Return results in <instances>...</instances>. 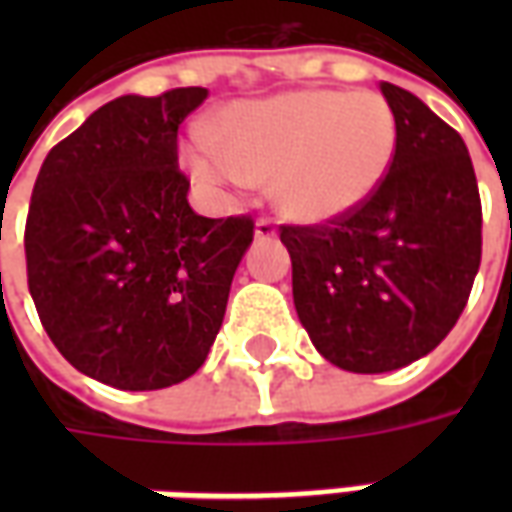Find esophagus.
<instances>
[{
	"instance_id": "esophagus-1",
	"label": "esophagus",
	"mask_w": 512,
	"mask_h": 512,
	"mask_svg": "<svg viewBox=\"0 0 512 512\" xmlns=\"http://www.w3.org/2000/svg\"><path fill=\"white\" fill-rule=\"evenodd\" d=\"M255 235L260 238V241L274 238V235H277V222H274V219H268V216H260L255 224Z\"/></svg>"
}]
</instances>
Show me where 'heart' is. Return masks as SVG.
<instances>
[{"mask_svg":"<svg viewBox=\"0 0 512 512\" xmlns=\"http://www.w3.org/2000/svg\"><path fill=\"white\" fill-rule=\"evenodd\" d=\"M397 117L373 90H293L233 104L219 142L197 136L191 175L211 186L274 180V202L299 222L321 224L362 208L395 161Z\"/></svg>","mask_w":512,"mask_h":512,"instance_id":"obj_1","label":"heart"}]
</instances>
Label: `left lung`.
<instances>
[{
	"label": "left lung",
	"mask_w": 512,
	"mask_h": 512,
	"mask_svg": "<svg viewBox=\"0 0 512 512\" xmlns=\"http://www.w3.org/2000/svg\"><path fill=\"white\" fill-rule=\"evenodd\" d=\"M381 93L397 150L376 194L332 222L279 227L301 326L348 373H389L430 354L461 318L483 255L461 134L403 87L381 82Z\"/></svg>",
	"instance_id": "8db88e82"
}]
</instances>
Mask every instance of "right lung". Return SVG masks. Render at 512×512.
<instances>
[{"label":"right lung","mask_w":512,"mask_h":512,"mask_svg":"<svg viewBox=\"0 0 512 512\" xmlns=\"http://www.w3.org/2000/svg\"><path fill=\"white\" fill-rule=\"evenodd\" d=\"M208 98L178 87L104 104L49 150L32 189L24 252L43 329L79 373L164 389L211 351L252 216L191 211L178 128Z\"/></svg>","instance_id":"obj_1"}]
</instances>
